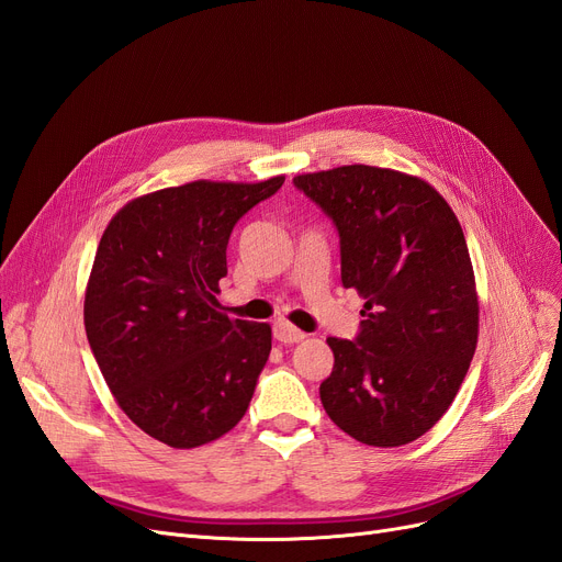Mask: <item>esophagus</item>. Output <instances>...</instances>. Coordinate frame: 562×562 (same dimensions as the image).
<instances>
[{
  "label": "esophagus",
  "mask_w": 562,
  "mask_h": 562,
  "mask_svg": "<svg viewBox=\"0 0 562 562\" xmlns=\"http://www.w3.org/2000/svg\"><path fill=\"white\" fill-rule=\"evenodd\" d=\"M274 337L279 339L281 345H295V342H300V339H304L307 335H304L300 328L291 326V323H288V321H277L274 323Z\"/></svg>",
  "instance_id": "1"
}]
</instances>
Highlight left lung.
<instances>
[{
    "label": "left lung",
    "mask_w": 562,
    "mask_h": 562,
    "mask_svg": "<svg viewBox=\"0 0 562 562\" xmlns=\"http://www.w3.org/2000/svg\"><path fill=\"white\" fill-rule=\"evenodd\" d=\"M339 234L342 285L366 304L356 339L328 337L321 403L366 446L413 443L446 415L479 342V293L462 225L434 187L351 164L293 178Z\"/></svg>",
    "instance_id": "obj_1"
}]
</instances>
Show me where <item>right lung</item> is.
Returning a JSON list of instances; mask_svg holds the SVG:
<instances>
[{
  "mask_svg": "<svg viewBox=\"0 0 562 562\" xmlns=\"http://www.w3.org/2000/svg\"><path fill=\"white\" fill-rule=\"evenodd\" d=\"M194 180L128 201L98 244L83 326L126 417L190 450L248 411L271 351L269 323L220 312L234 225L283 184Z\"/></svg>",
  "mask_w": 562,
  "mask_h": 562,
  "instance_id": "1",
  "label": "right lung"
}]
</instances>
